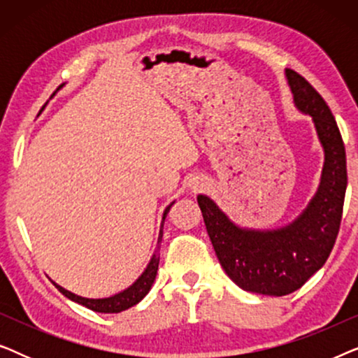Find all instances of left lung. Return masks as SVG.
<instances>
[{
  "mask_svg": "<svg viewBox=\"0 0 358 358\" xmlns=\"http://www.w3.org/2000/svg\"><path fill=\"white\" fill-rule=\"evenodd\" d=\"M298 110L313 117L324 148L321 184L295 222L278 229L239 228L207 195H199L210 241L228 277L243 290L283 296L298 290L329 257L339 234L347 189L345 146L334 115L320 92L287 68Z\"/></svg>",
  "mask_w": 358,
  "mask_h": 358,
  "instance_id": "8db88e82",
  "label": "left lung"
}]
</instances>
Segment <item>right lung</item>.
Masks as SVG:
<instances>
[{
    "mask_svg": "<svg viewBox=\"0 0 358 358\" xmlns=\"http://www.w3.org/2000/svg\"><path fill=\"white\" fill-rule=\"evenodd\" d=\"M173 203H171L169 207H166L164 215H163V223H164L166 215H168V212H169V208L173 207ZM161 228H163V224H161ZM161 238H163V229L159 231L158 246H156V251L153 254V257H151L148 267L145 268V272L141 273L138 278H136V282L134 283V285H130L127 290L117 293V295H114V296H109V298L78 296V295H75V293L68 292L63 287L57 285L53 280H52V283L63 293V295H65L66 298H70L71 301L80 303V305L90 308V310L96 311V313H120V311L129 310V308H131L134 305H136V303H140L141 300H143V298L146 296V293L151 290V285H153V282L156 278V272H158V266H159L158 251L161 248Z\"/></svg>",
    "mask_w": 358,
    "mask_h": 358,
    "instance_id": "1",
    "label": "right lung"
}]
</instances>
